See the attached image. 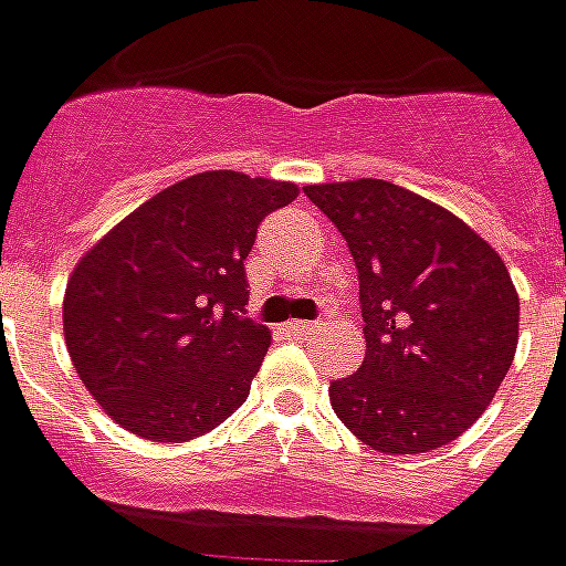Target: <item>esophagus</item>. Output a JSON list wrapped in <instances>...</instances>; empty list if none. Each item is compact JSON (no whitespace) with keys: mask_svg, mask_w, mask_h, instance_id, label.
Segmentation results:
<instances>
[{"mask_svg":"<svg viewBox=\"0 0 566 566\" xmlns=\"http://www.w3.org/2000/svg\"><path fill=\"white\" fill-rule=\"evenodd\" d=\"M284 327H287L291 337H306L312 331H318V322H287Z\"/></svg>","mask_w":566,"mask_h":566,"instance_id":"1","label":"esophagus"}]
</instances>
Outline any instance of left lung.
<instances>
[{
  "label": "left lung",
  "instance_id": "8db88e82",
  "mask_svg": "<svg viewBox=\"0 0 566 566\" xmlns=\"http://www.w3.org/2000/svg\"><path fill=\"white\" fill-rule=\"evenodd\" d=\"M358 270L367 355L331 405L379 453H429L493 401L517 349V294L500 254L434 201L389 180L303 189Z\"/></svg>",
  "mask_w": 566,
  "mask_h": 566
}]
</instances>
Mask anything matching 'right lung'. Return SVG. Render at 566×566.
I'll return each instance as SVG.
<instances>
[{"instance_id": "1", "label": "right lung", "mask_w": 566, "mask_h": 566, "mask_svg": "<svg viewBox=\"0 0 566 566\" xmlns=\"http://www.w3.org/2000/svg\"><path fill=\"white\" fill-rule=\"evenodd\" d=\"M294 184L187 177L78 260L63 296L66 349L97 405L149 441H189L235 413L270 349L248 318L244 260Z\"/></svg>"}]
</instances>
